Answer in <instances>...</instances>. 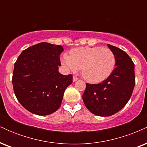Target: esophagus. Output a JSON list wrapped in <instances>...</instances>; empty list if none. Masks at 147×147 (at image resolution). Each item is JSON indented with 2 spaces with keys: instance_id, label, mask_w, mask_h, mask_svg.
I'll list each match as a JSON object with an SVG mask.
<instances>
[{
  "instance_id": "34e87169",
  "label": "esophagus",
  "mask_w": 147,
  "mask_h": 147,
  "mask_svg": "<svg viewBox=\"0 0 147 147\" xmlns=\"http://www.w3.org/2000/svg\"><path fill=\"white\" fill-rule=\"evenodd\" d=\"M77 80H78V78L74 76L73 78H72V81H73V82H76V81H77Z\"/></svg>"
}]
</instances>
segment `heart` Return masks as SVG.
Returning <instances> with one entry per match:
<instances>
[{
	"label": "heart",
	"instance_id": "obj_1",
	"mask_svg": "<svg viewBox=\"0 0 147 147\" xmlns=\"http://www.w3.org/2000/svg\"><path fill=\"white\" fill-rule=\"evenodd\" d=\"M62 63L68 70L76 72L81 68L82 75L88 82L98 83L111 75L115 66L114 53L108 48L83 47L64 54Z\"/></svg>",
	"mask_w": 147,
	"mask_h": 147
}]
</instances>
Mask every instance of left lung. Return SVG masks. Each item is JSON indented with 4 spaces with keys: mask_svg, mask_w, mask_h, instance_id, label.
<instances>
[{
    "mask_svg": "<svg viewBox=\"0 0 147 147\" xmlns=\"http://www.w3.org/2000/svg\"><path fill=\"white\" fill-rule=\"evenodd\" d=\"M115 56V68L102 83L86 84L82 98L92 113L107 117L119 111L129 102L133 93L136 77L134 63L125 52L108 44Z\"/></svg>",
    "mask_w": 147,
    "mask_h": 147,
    "instance_id": "8db88e82",
    "label": "left lung"
}]
</instances>
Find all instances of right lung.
Here are the masks:
<instances>
[{
	"label": "right lung",
	"instance_id": "obj_1",
	"mask_svg": "<svg viewBox=\"0 0 147 147\" xmlns=\"http://www.w3.org/2000/svg\"><path fill=\"white\" fill-rule=\"evenodd\" d=\"M63 47L38 43L21 52L14 64L12 84L18 101L26 110L48 115L61 104L65 88L72 83V75L59 72Z\"/></svg>",
	"mask_w": 147,
	"mask_h": 147
}]
</instances>
